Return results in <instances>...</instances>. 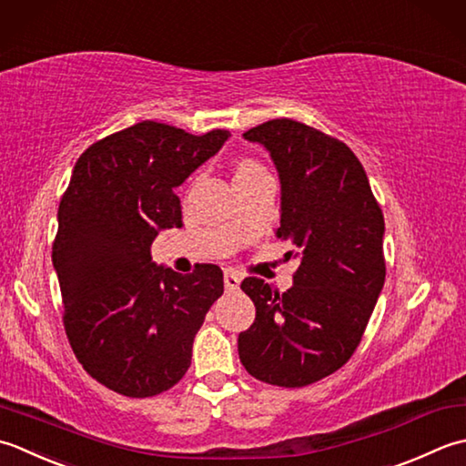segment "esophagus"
Segmentation results:
<instances>
[{"instance_id": "obj_1", "label": "esophagus", "mask_w": 466, "mask_h": 466, "mask_svg": "<svg viewBox=\"0 0 466 466\" xmlns=\"http://www.w3.org/2000/svg\"><path fill=\"white\" fill-rule=\"evenodd\" d=\"M223 281H225V288H227V289H229V291H235V289H239L241 278H239V275H237L235 271L227 269V271H225V275H223Z\"/></svg>"}]
</instances>
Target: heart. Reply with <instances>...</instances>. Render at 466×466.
Returning <instances> with one entry per match:
<instances>
[{
  "label": "heart",
  "mask_w": 466,
  "mask_h": 466,
  "mask_svg": "<svg viewBox=\"0 0 466 466\" xmlns=\"http://www.w3.org/2000/svg\"><path fill=\"white\" fill-rule=\"evenodd\" d=\"M255 168H261L258 163H253V160H243V163L237 167V170H235V175H239V173H249V170H255Z\"/></svg>",
  "instance_id": "heart-1"
}]
</instances>
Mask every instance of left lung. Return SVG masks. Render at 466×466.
<instances>
[{"label":"left lung","instance_id":"obj_1","mask_svg":"<svg viewBox=\"0 0 466 466\" xmlns=\"http://www.w3.org/2000/svg\"><path fill=\"white\" fill-rule=\"evenodd\" d=\"M268 150L281 187L275 235L296 245L293 286L278 293L247 278L255 321L237 339L247 372L299 388L354 354L384 288V217L366 170L344 142L291 118L247 130Z\"/></svg>","mask_w":466,"mask_h":466}]
</instances>
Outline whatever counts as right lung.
Returning a JSON list of instances; mask_svg holds the SVG:
<instances>
[{"label": "right lung", "instance_id": "1", "mask_svg": "<svg viewBox=\"0 0 466 466\" xmlns=\"http://www.w3.org/2000/svg\"><path fill=\"white\" fill-rule=\"evenodd\" d=\"M229 137L145 120L94 142L72 170L52 247L64 326L84 370L114 392L147 398L173 388L223 296L217 265L177 273L153 261L150 245L183 225L175 188Z\"/></svg>", "mask_w": 466, "mask_h": 466}]
</instances>
